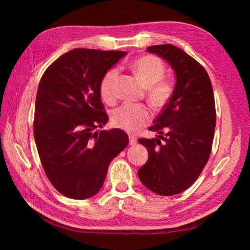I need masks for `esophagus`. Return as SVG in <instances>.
I'll return each instance as SVG.
<instances>
[{
	"mask_svg": "<svg viewBox=\"0 0 250 250\" xmlns=\"http://www.w3.org/2000/svg\"><path fill=\"white\" fill-rule=\"evenodd\" d=\"M129 142H130V145H132V146H133V145H135L136 144V143H137V140H136V137H134V136H132V135H130L129 136Z\"/></svg>",
	"mask_w": 250,
	"mask_h": 250,
	"instance_id": "esophagus-1",
	"label": "esophagus"
}]
</instances>
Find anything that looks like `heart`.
<instances>
[{"label": "heart", "mask_w": 250, "mask_h": 250, "mask_svg": "<svg viewBox=\"0 0 250 250\" xmlns=\"http://www.w3.org/2000/svg\"><path fill=\"white\" fill-rule=\"evenodd\" d=\"M132 71L139 77L145 87L150 103L157 108H162L171 100L174 93V83L164 78L166 67L162 61L152 55L137 58L131 63ZM119 72L111 68L105 73L100 83L101 97L105 102H114L116 98L115 87ZM152 118V111L145 104L125 103L111 114V122L121 130L130 133L141 131Z\"/></svg>", "instance_id": "b5f03b06"}]
</instances>
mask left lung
Returning a JSON list of instances; mask_svg holds the SVG:
<instances>
[{
    "mask_svg": "<svg viewBox=\"0 0 250 250\" xmlns=\"http://www.w3.org/2000/svg\"><path fill=\"white\" fill-rule=\"evenodd\" d=\"M175 72L174 93L149 130L157 139H140L148 160L137 175L159 195H174L192 185L203 171L213 145L216 108L213 87L205 68L171 44L147 47Z\"/></svg>",
    "mask_w": 250,
    "mask_h": 250,
    "instance_id": "1",
    "label": "left lung"
}]
</instances>
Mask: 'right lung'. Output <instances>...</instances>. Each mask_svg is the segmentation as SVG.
<instances>
[{
  "mask_svg": "<svg viewBox=\"0 0 250 250\" xmlns=\"http://www.w3.org/2000/svg\"><path fill=\"white\" fill-rule=\"evenodd\" d=\"M125 51L76 48L52 62L41 78L34 139L52 186L84 200L102 188L110 161L129 144L120 129L94 131L107 122L100 83Z\"/></svg>",
  "mask_w": 250,
  "mask_h": 250,
  "instance_id": "obj_1",
  "label": "right lung"
}]
</instances>
